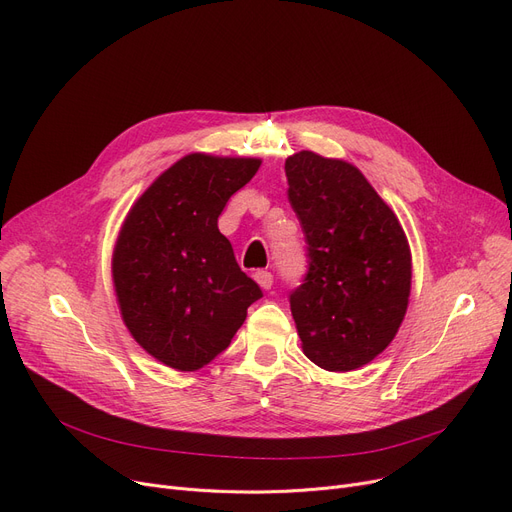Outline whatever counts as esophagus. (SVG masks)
<instances>
[{
    "mask_svg": "<svg viewBox=\"0 0 512 512\" xmlns=\"http://www.w3.org/2000/svg\"><path fill=\"white\" fill-rule=\"evenodd\" d=\"M253 278H255V282L263 288V290H267V288H272V284H274V276L267 272V270H257L255 274H253Z\"/></svg>",
    "mask_w": 512,
    "mask_h": 512,
    "instance_id": "obj_1",
    "label": "esophagus"
}]
</instances>
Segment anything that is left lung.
Returning a JSON list of instances; mask_svg holds the SVG:
<instances>
[{"mask_svg":"<svg viewBox=\"0 0 512 512\" xmlns=\"http://www.w3.org/2000/svg\"><path fill=\"white\" fill-rule=\"evenodd\" d=\"M284 170L309 245L305 282L290 294L303 353L328 371L363 367L394 340L409 307L407 234L348 161L299 151Z\"/></svg>","mask_w":512,"mask_h":512,"instance_id":"obj_1","label":"left lung"}]
</instances>
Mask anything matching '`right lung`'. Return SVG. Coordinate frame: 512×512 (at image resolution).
Wrapping results in <instances>:
<instances>
[{
  "mask_svg": "<svg viewBox=\"0 0 512 512\" xmlns=\"http://www.w3.org/2000/svg\"><path fill=\"white\" fill-rule=\"evenodd\" d=\"M259 166L257 157L188 153L130 207L112 278L128 332L159 363L178 371L205 367L261 299L218 228L228 199Z\"/></svg>",
  "mask_w": 512,
  "mask_h": 512,
  "instance_id": "obj_1",
  "label": "right lung"
}]
</instances>
